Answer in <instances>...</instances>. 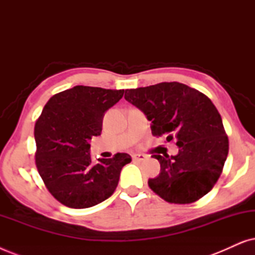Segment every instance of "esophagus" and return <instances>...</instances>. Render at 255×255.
<instances>
[{
	"instance_id": "1",
	"label": "esophagus",
	"mask_w": 255,
	"mask_h": 255,
	"mask_svg": "<svg viewBox=\"0 0 255 255\" xmlns=\"http://www.w3.org/2000/svg\"><path fill=\"white\" fill-rule=\"evenodd\" d=\"M147 158V156H146L145 154H133L132 155V159L133 160H135V161H144V160Z\"/></svg>"
}]
</instances>
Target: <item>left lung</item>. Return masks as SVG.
<instances>
[{"mask_svg":"<svg viewBox=\"0 0 255 255\" xmlns=\"http://www.w3.org/2000/svg\"><path fill=\"white\" fill-rule=\"evenodd\" d=\"M125 100L151 121L152 134L176 140V155H152L160 173L148 186L169 203L188 204L212 189L229 153L218 110L208 96L180 82L125 90Z\"/></svg>","mask_w":255,"mask_h":255,"instance_id":"left-lung-1","label":"left lung"}]
</instances>
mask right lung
<instances>
[{"label":"right lung","mask_w":255,"mask_h":255,"mask_svg":"<svg viewBox=\"0 0 255 255\" xmlns=\"http://www.w3.org/2000/svg\"><path fill=\"white\" fill-rule=\"evenodd\" d=\"M123 94V89L75 86L52 96L37 120V169L52 196L66 207L85 209L106 201L131 161L127 153L97 163L90 158V139L101 134L104 114Z\"/></svg>","instance_id":"obj_1"}]
</instances>
